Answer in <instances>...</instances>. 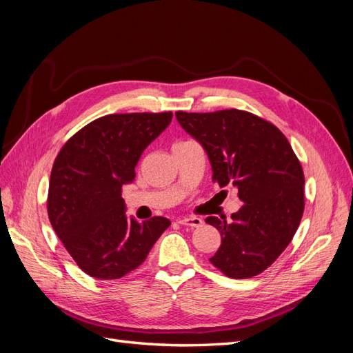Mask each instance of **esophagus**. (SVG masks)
<instances>
[{
    "label": "esophagus",
    "instance_id": "esophagus-1",
    "mask_svg": "<svg viewBox=\"0 0 353 353\" xmlns=\"http://www.w3.org/2000/svg\"><path fill=\"white\" fill-rule=\"evenodd\" d=\"M178 223H181V225H184V227L197 228V227H201L203 219H201V218H197V216H188V218H181V219H178Z\"/></svg>",
    "mask_w": 353,
    "mask_h": 353
}]
</instances>
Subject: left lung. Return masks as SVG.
<instances>
[{"label": "left lung", "instance_id": "left-lung-1", "mask_svg": "<svg viewBox=\"0 0 353 353\" xmlns=\"http://www.w3.org/2000/svg\"><path fill=\"white\" fill-rule=\"evenodd\" d=\"M175 116L206 150L213 183L237 187L244 203L231 222L206 218L221 232L210 262L230 279L263 272L292 241L305 209L303 169L290 143L275 125L244 110Z\"/></svg>", "mask_w": 353, "mask_h": 353}]
</instances>
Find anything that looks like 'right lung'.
<instances>
[{"mask_svg":"<svg viewBox=\"0 0 353 353\" xmlns=\"http://www.w3.org/2000/svg\"><path fill=\"white\" fill-rule=\"evenodd\" d=\"M172 121V112L108 114L61 147L51 169L47 210L52 228L79 268L117 280L140 266L170 225L125 215L123 184L135 179L145 147Z\"/></svg>","mask_w":353,"mask_h":353,"instance_id":"1","label":"right lung"}]
</instances>
